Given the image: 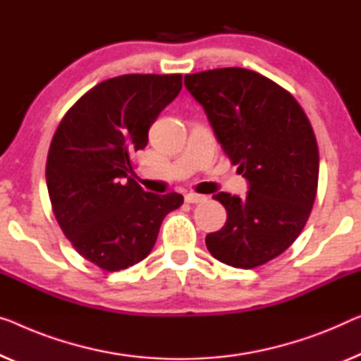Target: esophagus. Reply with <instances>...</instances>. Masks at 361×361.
<instances>
[{"mask_svg":"<svg viewBox=\"0 0 361 361\" xmlns=\"http://www.w3.org/2000/svg\"><path fill=\"white\" fill-rule=\"evenodd\" d=\"M185 201L190 202V204H199V202L207 201V196L197 195V192H188V195L185 196Z\"/></svg>","mask_w":361,"mask_h":361,"instance_id":"obj_1","label":"esophagus"}]
</instances>
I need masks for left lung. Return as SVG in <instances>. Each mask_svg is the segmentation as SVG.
Masks as SVG:
<instances>
[{"label":"left lung","instance_id":"1","mask_svg":"<svg viewBox=\"0 0 361 361\" xmlns=\"http://www.w3.org/2000/svg\"><path fill=\"white\" fill-rule=\"evenodd\" d=\"M185 85L250 185L245 197L212 196L227 222L206 236L207 250L232 267L266 264L298 238L313 209L319 150L308 116L288 90L251 69L186 74Z\"/></svg>","mask_w":361,"mask_h":361}]
</instances>
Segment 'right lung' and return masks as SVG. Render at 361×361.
<instances>
[{
    "instance_id": "right-lung-1",
    "label": "right lung",
    "mask_w": 361,
    "mask_h": 361,
    "mask_svg": "<svg viewBox=\"0 0 361 361\" xmlns=\"http://www.w3.org/2000/svg\"><path fill=\"white\" fill-rule=\"evenodd\" d=\"M181 74H123L85 92L66 111L47 157V188L63 233L104 271L134 266L152 251L178 192H146L131 178L133 154L180 94Z\"/></svg>"
}]
</instances>
